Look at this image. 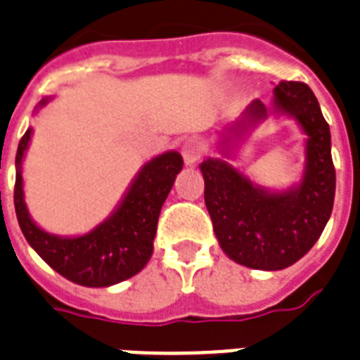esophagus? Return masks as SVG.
Returning <instances> with one entry per match:
<instances>
[{
	"mask_svg": "<svg viewBox=\"0 0 360 360\" xmlns=\"http://www.w3.org/2000/svg\"><path fill=\"white\" fill-rule=\"evenodd\" d=\"M206 154V146L202 142L197 141H188L182 146V155L184 161L188 163V165H193L199 160H202V155Z\"/></svg>",
	"mask_w": 360,
	"mask_h": 360,
	"instance_id": "34e87169",
	"label": "esophagus"
}]
</instances>
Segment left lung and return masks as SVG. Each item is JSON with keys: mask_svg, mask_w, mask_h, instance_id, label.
<instances>
[{"mask_svg": "<svg viewBox=\"0 0 360 360\" xmlns=\"http://www.w3.org/2000/svg\"><path fill=\"white\" fill-rule=\"evenodd\" d=\"M274 110L295 116L308 135L306 171L299 188L266 193L225 161L200 163L205 202L219 246L233 261L257 270L287 269L310 252L330 218L336 191L330 131L310 86L295 80L278 82ZM264 116L266 107L255 99L248 107L246 120Z\"/></svg>", "mask_w": 360, "mask_h": 360, "instance_id": "obj_1", "label": "left lung"}]
</instances>
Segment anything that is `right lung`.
I'll use <instances>...</instances> for the list:
<instances>
[{
	"mask_svg": "<svg viewBox=\"0 0 360 360\" xmlns=\"http://www.w3.org/2000/svg\"><path fill=\"white\" fill-rule=\"evenodd\" d=\"M44 101H41L43 107ZM32 129H27L16 150L15 210L22 233L30 246L60 272L63 278L86 287H107L127 280L144 269L154 252L161 206L171 191L174 178L182 171L178 152L148 161L112 216L84 236L60 238L49 235L27 216L22 191L20 165Z\"/></svg>",
	"mask_w": 360,
	"mask_h": 360,
	"instance_id": "1",
	"label": "right lung"
}]
</instances>
